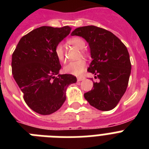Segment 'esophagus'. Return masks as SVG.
Listing matches in <instances>:
<instances>
[{
	"instance_id": "esophagus-1",
	"label": "esophagus",
	"mask_w": 149,
	"mask_h": 149,
	"mask_svg": "<svg viewBox=\"0 0 149 149\" xmlns=\"http://www.w3.org/2000/svg\"><path fill=\"white\" fill-rule=\"evenodd\" d=\"M85 79V77H79L77 78V81H81V80H84V79Z\"/></svg>"
}]
</instances>
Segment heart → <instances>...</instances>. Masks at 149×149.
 Returning a JSON list of instances; mask_svg holds the SVG:
<instances>
[{
    "mask_svg": "<svg viewBox=\"0 0 149 149\" xmlns=\"http://www.w3.org/2000/svg\"><path fill=\"white\" fill-rule=\"evenodd\" d=\"M67 42L70 45H74L76 47L79 48L80 49H84L85 47V42L84 39H82L79 37H72V38H69L67 40ZM82 52H84V50H81ZM54 54L56 56V58L59 62H64L65 61V52H64V49L62 44L58 43L55 46L54 49ZM86 66V62L84 59H79V60L70 62L64 66V71L68 74L75 75V76H79L81 75L84 71L85 70Z\"/></svg>",
    "mask_w": 149,
    "mask_h": 149,
    "instance_id": "obj_1",
    "label": "heart"
}]
</instances>
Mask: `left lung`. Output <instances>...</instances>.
Listing matches in <instances>:
<instances>
[{
    "label": "left lung",
    "instance_id": "1",
    "mask_svg": "<svg viewBox=\"0 0 149 149\" xmlns=\"http://www.w3.org/2000/svg\"><path fill=\"white\" fill-rule=\"evenodd\" d=\"M71 35L81 36L89 43L93 61L87 71L99 79L84 97L100 111L112 110L128 84L132 64L127 47L112 32L93 25L77 28Z\"/></svg>",
    "mask_w": 149,
    "mask_h": 149
}]
</instances>
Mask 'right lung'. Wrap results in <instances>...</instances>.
<instances>
[{
  "label": "right lung",
  "mask_w": 149,
  "mask_h": 149,
  "mask_svg": "<svg viewBox=\"0 0 149 149\" xmlns=\"http://www.w3.org/2000/svg\"><path fill=\"white\" fill-rule=\"evenodd\" d=\"M70 26H42L24 36L12 54V75L27 105L36 113L56 112L65 100V90L77 82L72 74H58L61 65L54 54L57 44L70 34Z\"/></svg>",
  "instance_id": "add662e5"
}]
</instances>
